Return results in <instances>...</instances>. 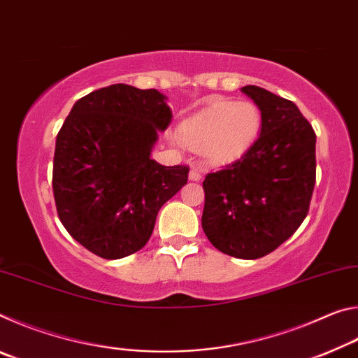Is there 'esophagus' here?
<instances>
[{"label": "esophagus", "instance_id": "esophagus-1", "mask_svg": "<svg viewBox=\"0 0 358 358\" xmlns=\"http://www.w3.org/2000/svg\"><path fill=\"white\" fill-rule=\"evenodd\" d=\"M189 180L191 181H201L202 180V172L199 171L197 167H192L191 172H189Z\"/></svg>", "mask_w": 358, "mask_h": 358}]
</instances>
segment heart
Returning a JSON list of instances; mask_svg holds the SVG:
<instances>
[{
	"label": "heart",
	"instance_id": "b5f03b06",
	"mask_svg": "<svg viewBox=\"0 0 358 358\" xmlns=\"http://www.w3.org/2000/svg\"><path fill=\"white\" fill-rule=\"evenodd\" d=\"M262 115L248 101H213L178 126L181 143L201 150L210 164L224 166L240 159L256 143Z\"/></svg>",
	"mask_w": 358,
	"mask_h": 358
}]
</instances>
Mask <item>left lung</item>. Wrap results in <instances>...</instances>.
Here are the masks:
<instances>
[{"instance_id":"1","label":"left lung","mask_w":358,"mask_h":358,"mask_svg":"<svg viewBox=\"0 0 358 358\" xmlns=\"http://www.w3.org/2000/svg\"><path fill=\"white\" fill-rule=\"evenodd\" d=\"M262 115L245 156L203 180L202 229L216 250L264 257L300 227L316 183V132L292 101L246 85Z\"/></svg>"}]
</instances>
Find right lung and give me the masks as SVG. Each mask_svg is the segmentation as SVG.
<instances>
[{
  "label": "right lung",
  "mask_w": 358,
  "mask_h": 358,
  "mask_svg": "<svg viewBox=\"0 0 358 358\" xmlns=\"http://www.w3.org/2000/svg\"><path fill=\"white\" fill-rule=\"evenodd\" d=\"M172 110L157 90L124 83L78 99L57 136L52 187L69 235L102 259L147 245L157 211L187 183V166L151 159Z\"/></svg>",
  "instance_id": "1"
}]
</instances>
